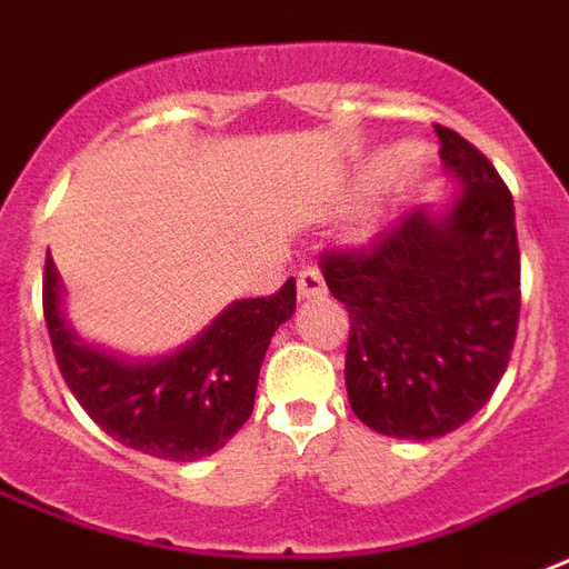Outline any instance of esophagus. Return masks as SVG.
I'll return each mask as SVG.
<instances>
[{"label": "esophagus", "instance_id": "34e87169", "mask_svg": "<svg viewBox=\"0 0 569 569\" xmlns=\"http://www.w3.org/2000/svg\"><path fill=\"white\" fill-rule=\"evenodd\" d=\"M297 290H300L302 300H312V297H321L327 290L325 284V276L318 272L315 267H306L300 269V276H297Z\"/></svg>", "mask_w": 569, "mask_h": 569}]
</instances>
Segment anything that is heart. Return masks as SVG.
I'll return each mask as SVG.
<instances>
[{
	"label": "heart",
	"mask_w": 569,
	"mask_h": 569,
	"mask_svg": "<svg viewBox=\"0 0 569 569\" xmlns=\"http://www.w3.org/2000/svg\"><path fill=\"white\" fill-rule=\"evenodd\" d=\"M430 172V153L425 144H400V148H379V151L367 153L348 181V197L355 202L370 199L381 184L388 181L393 193V202H403L416 193Z\"/></svg>",
	"instance_id": "heart-1"
}]
</instances>
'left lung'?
I'll return each mask as SVG.
<instances>
[{"label": "left lung", "mask_w": 569, "mask_h": 569, "mask_svg": "<svg viewBox=\"0 0 569 569\" xmlns=\"http://www.w3.org/2000/svg\"><path fill=\"white\" fill-rule=\"evenodd\" d=\"M437 136L460 184L451 209L418 206L367 248L321 254L327 288L351 318L348 403L376 433L421 442L491 400L521 306L512 193L463 136L449 127Z\"/></svg>", "instance_id": "1"}]
</instances>
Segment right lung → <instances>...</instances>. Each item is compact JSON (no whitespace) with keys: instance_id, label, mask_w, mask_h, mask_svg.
Returning <instances> with one entry per match:
<instances>
[{"instance_id":"right-lung-1","label":"right lung","mask_w":569,"mask_h":569,"mask_svg":"<svg viewBox=\"0 0 569 569\" xmlns=\"http://www.w3.org/2000/svg\"><path fill=\"white\" fill-rule=\"evenodd\" d=\"M41 302L57 367L87 416L127 449L184 463L223 449L248 421L272 333L297 309V281L227 306L190 346L160 360H123L87 346L66 321L51 257Z\"/></svg>"}]
</instances>
